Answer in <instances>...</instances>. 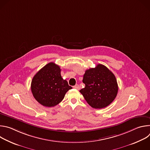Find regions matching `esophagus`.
Listing matches in <instances>:
<instances>
[{
  "label": "esophagus",
  "mask_w": 150,
  "mask_h": 150,
  "mask_svg": "<svg viewBox=\"0 0 150 150\" xmlns=\"http://www.w3.org/2000/svg\"><path fill=\"white\" fill-rule=\"evenodd\" d=\"M74 88L76 89V90H79V86L78 84H76L75 86H74Z\"/></svg>",
  "instance_id": "obj_1"
}]
</instances>
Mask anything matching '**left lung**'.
<instances>
[{
	"mask_svg": "<svg viewBox=\"0 0 150 150\" xmlns=\"http://www.w3.org/2000/svg\"><path fill=\"white\" fill-rule=\"evenodd\" d=\"M82 82L85 88L79 92L88 104L94 109H103L111 104L118 92L115 75L101 64L85 71Z\"/></svg>",
	"mask_w": 150,
	"mask_h": 150,
	"instance_id": "8db88e82",
	"label": "left lung"
}]
</instances>
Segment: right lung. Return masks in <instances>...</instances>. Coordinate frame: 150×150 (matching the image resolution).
<instances>
[{
    "instance_id": "obj_1",
    "label": "right lung",
    "mask_w": 150,
    "mask_h": 150,
    "mask_svg": "<svg viewBox=\"0 0 150 150\" xmlns=\"http://www.w3.org/2000/svg\"><path fill=\"white\" fill-rule=\"evenodd\" d=\"M60 67L53 62L47 64L33 77L31 90L35 99L45 107H54L60 103L67 92L72 88L60 74Z\"/></svg>"
}]
</instances>
